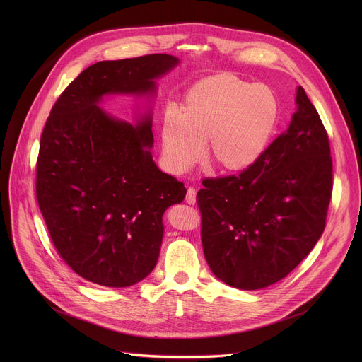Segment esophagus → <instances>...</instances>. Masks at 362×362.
<instances>
[{
	"mask_svg": "<svg viewBox=\"0 0 362 362\" xmlns=\"http://www.w3.org/2000/svg\"><path fill=\"white\" fill-rule=\"evenodd\" d=\"M186 203L189 204H194L196 203V190L193 187H189L187 189V193H186Z\"/></svg>",
	"mask_w": 362,
	"mask_h": 362,
	"instance_id": "esophagus-1",
	"label": "esophagus"
}]
</instances>
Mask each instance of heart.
Returning <instances> with one entry per match:
<instances>
[{
  "instance_id": "1",
  "label": "heart",
  "mask_w": 362,
  "mask_h": 362,
  "mask_svg": "<svg viewBox=\"0 0 362 362\" xmlns=\"http://www.w3.org/2000/svg\"><path fill=\"white\" fill-rule=\"evenodd\" d=\"M279 119V97L271 86L230 73L202 78L186 91L179 115L163 116L165 163L175 173L187 172L203 158L206 143L218 169L245 172L267 153Z\"/></svg>"
}]
</instances>
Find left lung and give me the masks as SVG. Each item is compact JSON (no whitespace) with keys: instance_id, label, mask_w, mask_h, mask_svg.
Listing matches in <instances>:
<instances>
[{"instance_id":"left-lung-1","label":"left lung","mask_w":362,"mask_h":362,"mask_svg":"<svg viewBox=\"0 0 362 362\" xmlns=\"http://www.w3.org/2000/svg\"><path fill=\"white\" fill-rule=\"evenodd\" d=\"M291 124L250 169L202 182L203 253L222 282L245 291L284 279L325 229L332 193L327 130L305 90Z\"/></svg>"}]
</instances>
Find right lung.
<instances>
[{"instance_id":"add662e5","label":"right lung","mask_w":362,"mask_h":362,"mask_svg":"<svg viewBox=\"0 0 362 362\" xmlns=\"http://www.w3.org/2000/svg\"><path fill=\"white\" fill-rule=\"evenodd\" d=\"M179 64L169 54L100 62L62 93L45 122L35 193L59 255L81 278L109 288L144 279L158 264L163 214L186 187L153 162L151 115L136 124L98 105L110 94L150 95Z\"/></svg>"}]
</instances>
